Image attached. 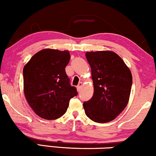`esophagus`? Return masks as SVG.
Listing matches in <instances>:
<instances>
[{
    "label": "esophagus",
    "instance_id": "1",
    "mask_svg": "<svg viewBox=\"0 0 156 156\" xmlns=\"http://www.w3.org/2000/svg\"><path fill=\"white\" fill-rule=\"evenodd\" d=\"M82 85V82H80V83H79V84L77 85V87H76V89H77V91H78V92H80V90H81Z\"/></svg>",
    "mask_w": 156,
    "mask_h": 156
}]
</instances>
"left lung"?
<instances>
[{
  "mask_svg": "<svg viewBox=\"0 0 156 156\" xmlns=\"http://www.w3.org/2000/svg\"><path fill=\"white\" fill-rule=\"evenodd\" d=\"M85 55L91 67L94 94L83 103L84 112L93 122H109L127 105L132 84L131 71L113 51L87 52Z\"/></svg>",
  "mask_w": 156,
  "mask_h": 156,
  "instance_id": "left-lung-1",
  "label": "left lung"
}]
</instances>
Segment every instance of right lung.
Returning <instances> with one entry per match:
<instances>
[{
	"label": "right lung",
	"instance_id": "right-lung-1",
	"mask_svg": "<svg viewBox=\"0 0 156 156\" xmlns=\"http://www.w3.org/2000/svg\"><path fill=\"white\" fill-rule=\"evenodd\" d=\"M69 60L68 51L47 48L35 53L24 67L25 98L41 118H60L66 113L70 99L77 95L65 71Z\"/></svg>",
	"mask_w": 156,
	"mask_h": 156
}]
</instances>
